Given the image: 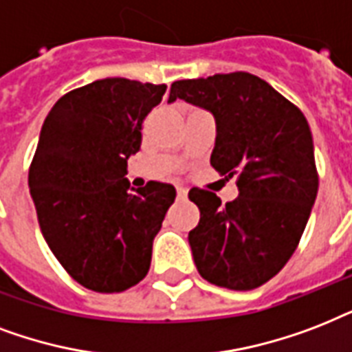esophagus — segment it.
I'll return each instance as SVG.
<instances>
[{"mask_svg":"<svg viewBox=\"0 0 352 352\" xmlns=\"http://www.w3.org/2000/svg\"><path fill=\"white\" fill-rule=\"evenodd\" d=\"M176 195H178V200H184V198H187V189L185 187H176Z\"/></svg>","mask_w":352,"mask_h":352,"instance_id":"obj_1","label":"esophagus"}]
</instances>
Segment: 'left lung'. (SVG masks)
Here are the masks:
<instances>
[{
	"mask_svg": "<svg viewBox=\"0 0 352 352\" xmlns=\"http://www.w3.org/2000/svg\"><path fill=\"white\" fill-rule=\"evenodd\" d=\"M184 99L217 121L211 165L236 176L239 196L222 204L192 187L200 222L189 244L200 275L217 287L253 290L296 252L318 195L312 133L303 111L252 73L176 80L168 102Z\"/></svg>",
	"mask_w": 352,
	"mask_h": 352,
	"instance_id": "obj_1",
	"label": "left lung"
}]
</instances>
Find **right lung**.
I'll use <instances>...</instances> for the list:
<instances>
[{
  "mask_svg": "<svg viewBox=\"0 0 352 352\" xmlns=\"http://www.w3.org/2000/svg\"><path fill=\"white\" fill-rule=\"evenodd\" d=\"M165 84L102 78L65 94L43 121L29 167L42 235L78 285L124 292L148 274L152 242L176 198L168 184L130 189L126 160Z\"/></svg>",
  "mask_w": 352,
  "mask_h": 352,
  "instance_id": "right-lung-1",
  "label": "right lung"
}]
</instances>
